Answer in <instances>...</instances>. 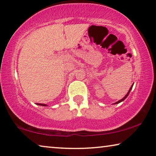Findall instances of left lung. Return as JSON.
I'll use <instances>...</instances> for the list:
<instances>
[{
	"label": "left lung",
	"mask_w": 156,
	"mask_h": 156,
	"mask_svg": "<svg viewBox=\"0 0 156 156\" xmlns=\"http://www.w3.org/2000/svg\"><path fill=\"white\" fill-rule=\"evenodd\" d=\"M133 85L131 86V87H130V90H129V91H128V92L127 93V94L125 96H124V97H123V98H122V99H121V100H119V101H117V102H116L115 103V104H117V103H119L120 102H122V101H124L125 99H126V98H127V96H128V94H129V93H130V90H131V89L133 88Z\"/></svg>",
	"instance_id": "obj_1"
}]
</instances>
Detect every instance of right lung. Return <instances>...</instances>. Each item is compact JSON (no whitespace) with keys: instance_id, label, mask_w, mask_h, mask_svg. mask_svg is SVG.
<instances>
[{"instance_id":"add662e5","label":"right lung","mask_w":156,"mask_h":156,"mask_svg":"<svg viewBox=\"0 0 156 156\" xmlns=\"http://www.w3.org/2000/svg\"><path fill=\"white\" fill-rule=\"evenodd\" d=\"M37 105H42V106H47L46 104H42V103H37Z\"/></svg>"}]
</instances>
